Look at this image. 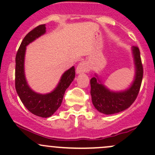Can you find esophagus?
I'll list each match as a JSON object with an SVG mask.
<instances>
[{"label": "esophagus", "instance_id": "34e87169", "mask_svg": "<svg viewBox=\"0 0 155 155\" xmlns=\"http://www.w3.org/2000/svg\"><path fill=\"white\" fill-rule=\"evenodd\" d=\"M89 71H90V67H89L88 63L86 62V61H81L76 68V73H78V74L87 73Z\"/></svg>", "mask_w": 155, "mask_h": 155}]
</instances>
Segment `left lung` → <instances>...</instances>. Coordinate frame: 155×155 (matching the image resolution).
Returning a JSON list of instances; mask_svg holds the SVG:
<instances>
[{
  "mask_svg": "<svg viewBox=\"0 0 155 155\" xmlns=\"http://www.w3.org/2000/svg\"><path fill=\"white\" fill-rule=\"evenodd\" d=\"M135 65V76L132 84L127 90L114 92L107 88L98 76L91 79V95L93 105L97 110L105 114H114L126 110L135 101L143 80V68L138 47H132Z\"/></svg>",
  "mask_w": 155,
  "mask_h": 155,
  "instance_id": "8db88e82",
  "label": "left lung"
}]
</instances>
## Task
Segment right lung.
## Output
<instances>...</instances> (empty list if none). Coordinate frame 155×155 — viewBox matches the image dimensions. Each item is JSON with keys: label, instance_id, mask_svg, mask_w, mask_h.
<instances>
[{"label": "right lung", "instance_id": "obj_1", "mask_svg": "<svg viewBox=\"0 0 155 155\" xmlns=\"http://www.w3.org/2000/svg\"><path fill=\"white\" fill-rule=\"evenodd\" d=\"M46 32L45 24L31 30L23 39L15 56V89L21 101L27 110L41 117H51L61 106L66 89L75 78L74 67L65 71L54 91L47 94H37L27 84L24 73L26 47Z\"/></svg>", "mask_w": 155, "mask_h": 155}]
</instances>
